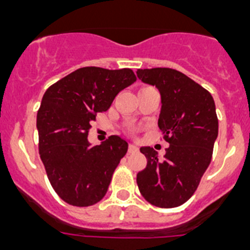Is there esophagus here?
Masks as SVG:
<instances>
[{
	"instance_id": "obj_1",
	"label": "esophagus",
	"mask_w": 250,
	"mask_h": 250,
	"mask_svg": "<svg viewBox=\"0 0 250 250\" xmlns=\"http://www.w3.org/2000/svg\"><path fill=\"white\" fill-rule=\"evenodd\" d=\"M138 146H136V145H134V144H130L129 145V152L130 154H134V152H136L138 151Z\"/></svg>"
}]
</instances>
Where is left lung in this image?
Wrapping results in <instances>:
<instances>
[{"instance_id":"obj_1","label":"left lung","mask_w":250,"mask_h":250,"mask_svg":"<svg viewBox=\"0 0 250 250\" xmlns=\"http://www.w3.org/2000/svg\"><path fill=\"white\" fill-rule=\"evenodd\" d=\"M136 75L160 91L158 126L169 143L163 159L152 147H140L147 164L136 175L139 190L155 207H179L195 193L210 164L218 138L215 104L210 92L174 68H139Z\"/></svg>"}]
</instances>
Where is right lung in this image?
I'll use <instances>...</instances> for the list:
<instances>
[{"label": "right lung", "mask_w": 250, "mask_h": 250, "mask_svg": "<svg viewBox=\"0 0 250 250\" xmlns=\"http://www.w3.org/2000/svg\"><path fill=\"white\" fill-rule=\"evenodd\" d=\"M136 81L130 68L81 67L51 85L37 111L40 158L57 195L74 207H90L105 196L112 174L127 151L126 140L111 135L91 146L87 135L98 112Z\"/></svg>", "instance_id": "right-lung-1"}]
</instances>
